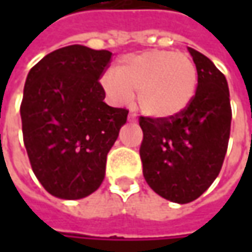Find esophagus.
Returning <instances> with one entry per match:
<instances>
[{
	"label": "esophagus",
	"mask_w": 252,
	"mask_h": 252,
	"mask_svg": "<svg viewBox=\"0 0 252 252\" xmlns=\"http://www.w3.org/2000/svg\"><path fill=\"white\" fill-rule=\"evenodd\" d=\"M127 121L136 122V115H134V113H129V116H127Z\"/></svg>",
	"instance_id": "esophagus-1"
}]
</instances>
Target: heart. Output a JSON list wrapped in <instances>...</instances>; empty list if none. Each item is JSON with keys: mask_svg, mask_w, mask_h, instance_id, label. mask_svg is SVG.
Wrapping results in <instances>:
<instances>
[{"mask_svg": "<svg viewBox=\"0 0 252 252\" xmlns=\"http://www.w3.org/2000/svg\"><path fill=\"white\" fill-rule=\"evenodd\" d=\"M102 87L116 103L137 92V105L153 118H171L188 108L198 88V70L185 53L153 49L123 57Z\"/></svg>", "mask_w": 252, "mask_h": 252, "instance_id": "heart-1", "label": "heart"}]
</instances>
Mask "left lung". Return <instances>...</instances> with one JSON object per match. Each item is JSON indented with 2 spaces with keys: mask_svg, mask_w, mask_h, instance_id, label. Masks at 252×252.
Wrapping results in <instances>:
<instances>
[{
  "mask_svg": "<svg viewBox=\"0 0 252 252\" xmlns=\"http://www.w3.org/2000/svg\"><path fill=\"white\" fill-rule=\"evenodd\" d=\"M198 88L187 109L171 118L140 116L143 175L156 193L175 203L198 199L219 175L227 151L231 106L224 74L188 47Z\"/></svg>",
  "mask_w": 252,
  "mask_h": 252,
  "instance_id": "obj_1",
  "label": "left lung"
}]
</instances>
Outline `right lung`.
Masks as SVG:
<instances>
[{"label": "right lung", "mask_w": 252, "mask_h": 252, "mask_svg": "<svg viewBox=\"0 0 252 252\" xmlns=\"http://www.w3.org/2000/svg\"><path fill=\"white\" fill-rule=\"evenodd\" d=\"M108 50L57 49L28 74L21 103L26 153L36 178L56 198L81 199L101 187L106 156L129 111L106 105L98 81Z\"/></svg>", "instance_id": "add662e5"}]
</instances>
